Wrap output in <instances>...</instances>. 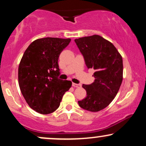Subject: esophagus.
<instances>
[{
    "instance_id": "esophagus-1",
    "label": "esophagus",
    "mask_w": 146,
    "mask_h": 146,
    "mask_svg": "<svg viewBox=\"0 0 146 146\" xmlns=\"http://www.w3.org/2000/svg\"><path fill=\"white\" fill-rule=\"evenodd\" d=\"M72 86L75 88H80L82 86L81 84H75V83H73L72 84Z\"/></svg>"
}]
</instances>
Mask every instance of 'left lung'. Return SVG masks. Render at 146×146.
<instances>
[{
	"label": "left lung",
	"mask_w": 146,
	"mask_h": 146,
	"mask_svg": "<svg viewBox=\"0 0 146 146\" xmlns=\"http://www.w3.org/2000/svg\"><path fill=\"white\" fill-rule=\"evenodd\" d=\"M87 68H93L94 82L83 84L87 96L79 106L90 112H98L110 104L119 90L123 80V60L115 46L98 35L75 40Z\"/></svg>",
	"instance_id": "left-lung-1"
}]
</instances>
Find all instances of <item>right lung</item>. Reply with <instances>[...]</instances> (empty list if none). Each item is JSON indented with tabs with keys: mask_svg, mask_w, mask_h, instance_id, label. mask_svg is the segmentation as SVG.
<instances>
[{
	"mask_svg": "<svg viewBox=\"0 0 146 146\" xmlns=\"http://www.w3.org/2000/svg\"><path fill=\"white\" fill-rule=\"evenodd\" d=\"M71 39L44 38L36 40L23 54L18 67V83L28 105L47 115L60 106L72 82L58 78V58Z\"/></svg>",
	"mask_w": 146,
	"mask_h": 146,
	"instance_id": "right-lung-1",
	"label": "right lung"
}]
</instances>
